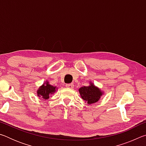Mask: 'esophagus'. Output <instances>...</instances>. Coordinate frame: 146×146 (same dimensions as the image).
Segmentation results:
<instances>
[{"label":"esophagus","instance_id":"1","mask_svg":"<svg viewBox=\"0 0 146 146\" xmlns=\"http://www.w3.org/2000/svg\"><path fill=\"white\" fill-rule=\"evenodd\" d=\"M66 87L67 88L73 89L74 88V85H73V84H68L66 85Z\"/></svg>","mask_w":146,"mask_h":146}]
</instances>
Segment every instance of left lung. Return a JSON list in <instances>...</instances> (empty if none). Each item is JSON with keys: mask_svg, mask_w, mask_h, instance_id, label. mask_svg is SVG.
Masks as SVG:
<instances>
[{"mask_svg": "<svg viewBox=\"0 0 146 146\" xmlns=\"http://www.w3.org/2000/svg\"><path fill=\"white\" fill-rule=\"evenodd\" d=\"M81 97L89 104L95 103L98 101L102 95V91L99 88L90 84L89 86H84L79 89Z\"/></svg>", "mask_w": 146, "mask_h": 146, "instance_id": "left-lung-1", "label": "left lung"}]
</instances>
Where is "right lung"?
Returning a JSON list of instances; mask_svg holds the SVG:
<instances>
[{"instance_id": "1", "label": "right lung", "mask_w": 146, "mask_h": 146, "mask_svg": "<svg viewBox=\"0 0 146 146\" xmlns=\"http://www.w3.org/2000/svg\"><path fill=\"white\" fill-rule=\"evenodd\" d=\"M55 88L56 87H54V86L49 84L48 82H46V84H44L38 90V96L40 97L42 96V98L43 99H48L49 97V94H53L56 91Z\"/></svg>"}]
</instances>
